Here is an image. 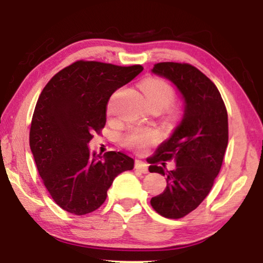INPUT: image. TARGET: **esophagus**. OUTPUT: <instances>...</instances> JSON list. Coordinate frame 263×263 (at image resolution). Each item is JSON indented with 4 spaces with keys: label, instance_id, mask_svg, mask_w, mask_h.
Segmentation results:
<instances>
[{
    "label": "esophagus",
    "instance_id": "1",
    "mask_svg": "<svg viewBox=\"0 0 263 263\" xmlns=\"http://www.w3.org/2000/svg\"><path fill=\"white\" fill-rule=\"evenodd\" d=\"M135 168L140 172H142V174H147L148 172V165L143 163L141 160H136L135 161Z\"/></svg>",
    "mask_w": 263,
    "mask_h": 263
}]
</instances>
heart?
<instances>
[{
	"label": "heart",
	"instance_id": "heart-1",
	"mask_svg": "<svg viewBox=\"0 0 263 263\" xmlns=\"http://www.w3.org/2000/svg\"><path fill=\"white\" fill-rule=\"evenodd\" d=\"M141 89L149 106H166L175 98L174 88L166 81L157 78H148L142 81ZM158 139L152 129L135 128L124 136V143L130 148H142Z\"/></svg>",
	"mask_w": 263,
	"mask_h": 263
}]
</instances>
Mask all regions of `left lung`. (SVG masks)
<instances>
[{
    "mask_svg": "<svg viewBox=\"0 0 263 263\" xmlns=\"http://www.w3.org/2000/svg\"><path fill=\"white\" fill-rule=\"evenodd\" d=\"M175 85L184 104L182 120L151 158L149 172L166 176V188L151 204L160 215L183 218L199 207L220 171L229 141L228 112L217 86L186 63H158L151 70ZM174 159L175 171L155 164Z\"/></svg>",
    "mask_w": 263,
    "mask_h": 263,
    "instance_id": "left-lung-1",
    "label": "left lung"
}]
</instances>
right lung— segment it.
<instances>
[{"label":"right lung","instance_id":"add662e5","mask_svg":"<svg viewBox=\"0 0 263 263\" xmlns=\"http://www.w3.org/2000/svg\"><path fill=\"white\" fill-rule=\"evenodd\" d=\"M142 70L141 66L78 61L42 91L32 117L30 147L44 185L62 210L77 215L96 211L114 179L134 167L127 154L106 152L102 157L88 143L106 123L112 93Z\"/></svg>","mask_w":263,"mask_h":263}]
</instances>
